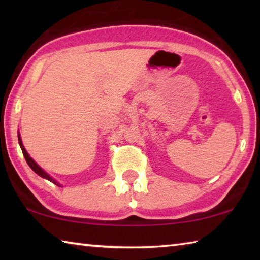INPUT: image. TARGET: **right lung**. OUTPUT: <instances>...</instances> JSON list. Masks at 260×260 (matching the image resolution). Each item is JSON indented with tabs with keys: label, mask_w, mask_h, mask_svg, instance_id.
I'll use <instances>...</instances> for the list:
<instances>
[{
	"label": "right lung",
	"mask_w": 260,
	"mask_h": 260,
	"mask_svg": "<svg viewBox=\"0 0 260 260\" xmlns=\"http://www.w3.org/2000/svg\"><path fill=\"white\" fill-rule=\"evenodd\" d=\"M18 142H19V146H20V148H21V151H23V155H24V157H25V159H26V161H27V164H28V166L30 167V169H32V170L34 171V172L37 173L38 175H40L41 178L49 180L50 182L55 183V184H57V186L60 187V184H59L58 182H57L54 178L50 177V175L48 174L45 170H42L41 167L39 166V165L37 164V162H35V160L33 159V158L28 155V152L26 151V149H25L24 144H23V141H21V136H20V134H19V132H18Z\"/></svg>",
	"instance_id": "right-lung-1"
}]
</instances>
